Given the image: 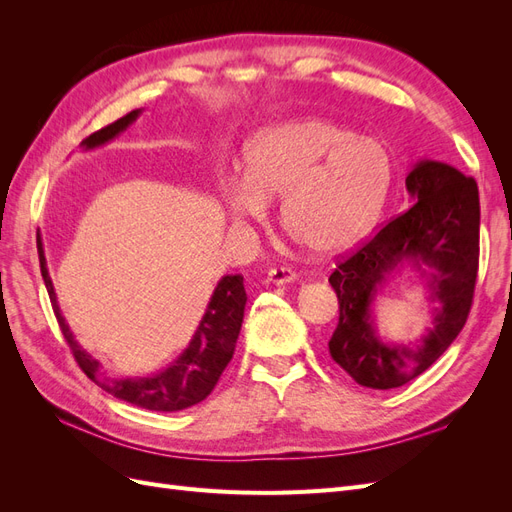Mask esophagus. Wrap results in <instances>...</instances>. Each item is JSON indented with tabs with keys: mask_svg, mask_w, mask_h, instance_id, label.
Instances as JSON below:
<instances>
[{
	"mask_svg": "<svg viewBox=\"0 0 512 512\" xmlns=\"http://www.w3.org/2000/svg\"><path fill=\"white\" fill-rule=\"evenodd\" d=\"M297 280V275H294L292 269L288 267H273L269 273H267V282L269 284H275V286H282V284H290Z\"/></svg>",
	"mask_w": 512,
	"mask_h": 512,
	"instance_id": "34e87169",
	"label": "esophagus"
}]
</instances>
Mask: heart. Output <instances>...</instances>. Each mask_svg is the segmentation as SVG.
<instances>
[{"instance_id":"obj_1","label":"heart","mask_w":512,"mask_h":512,"mask_svg":"<svg viewBox=\"0 0 512 512\" xmlns=\"http://www.w3.org/2000/svg\"><path fill=\"white\" fill-rule=\"evenodd\" d=\"M393 179L389 149L324 119H297L260 130L243 151V175L218 192L235 224L265 222L282 198V226L318 256L359 245L376 226Z\"/></svg>"}]
</instances>
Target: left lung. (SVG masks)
<instances>
[{"instance_id": "obj_1", "label": "left lung", "mask_w": 512, "mask_h": 512, "mask_svg": "<svg viewBox=\"0 0 512 512\" xmlns=\"http://www.w3.org/2000/svg\"><path fill=\"white\" fill-rule=\"evenodd\" d=\"M414 205L384 224L331 273L339 322L331 359L367 389H397L436 363L468 320L478 273V188L451 164L416 162L406 177ZM404 264L419 271L434 303L432 327L408 345L377 335L373 303Z\"/></svg>"}]
</instances>
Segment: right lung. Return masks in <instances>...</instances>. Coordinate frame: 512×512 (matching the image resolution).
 <instances>
[{
	"mask_svg": "<svg viewBox=\"0 0 512 512\" xmlns=\"http://www.w3.org/2000/svg\"><path fill=\"white\" fill-rule=\"evenodd\" d=\"M141 113L143 108H136V111L123 115L121 119L111 123V126L89 134L81 143V147L89 151L111 143L113 138H117L130 123H134ZM36 243L42 280L46 292H49L51 297L59 329L64 333L66 342L70 344L76 363H79L87 378L94 380L100 389L121 401H128L132 406L153 412H177L196 406L198 401H203L215 389L222 371L230 363L232 354H235V346L241 331L247 301L243 275H224L218 282L205 309V316L200 318L198 329L192 335L188 348H185L173 363L156 371V374L136 378H113L106 376L100 361L94 359L87 350H83L81 344L74 339L68 322L57 305L53 280L49 275V269H46V256L40 235Z\"/></svg>",
	"mask_w": 512,
	"mask_h": 512,
	"instance_id": "obj_1",
	"label": "right lung"
}]
</instances>
